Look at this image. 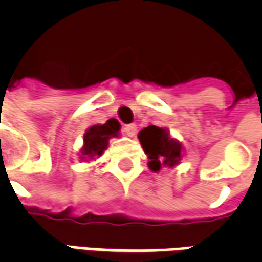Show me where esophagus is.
I'll list each match as a JSON object with an SVG mask.
<instances>
[{"mask_svg": "<svg viewBox=\"0 0 262 262\" xmlns=\"http://www.w3.org/2000/svg\"><path fill=\"white\" fill-rule=\"evenodd\" d=\"M136 130H137L136 125H127L122 129V133L127 137H133L135 135H136Z\"/></svg>", "mask_w": 262, "mask_h": 262, "instance_id": "34e87169", "label": "esophagus"}]
</instances>
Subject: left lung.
Instances as JSON below:
<instances>
[{
	"instance_id": "left-lung-1",
	"label": "left lung",
	"mask_w": 262,
	"mask_h": 262,
	"mask_svg": "<svg viewBox=\"0 0 262 262\" xmlns=\"http://www.w3.org/2000/svg\"><path fill=\"white\" fill-rule=\"evenodd\" d=\"M139 140L148 157V168L157 172L161 165L174 167L181 160V144L164 127L150 125L139 132Z\"/></svg>"
}]
</instances>
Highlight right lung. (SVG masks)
Wrapping results in <instances>:
<instances>
[{
  "mask_svg": "<svg viewBox=\"0 0 262 262\" xmlns=\"http://www.w3.org/2000/svg\"><path fill=\"white\" fill-rule=\"evenodd\" d=\"M119 122L116 119H109L103 125L91 126L84 135V146L81 148V153L84 157L81 159H92L99 157L108 147V142L111 137H116L119 133Z\"/></svg>",
  "mask_w": 262,
  "mask_h": 262,
  "instance_id": "add662e5",
  "label": "right lung"
}]
</instances>
